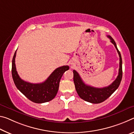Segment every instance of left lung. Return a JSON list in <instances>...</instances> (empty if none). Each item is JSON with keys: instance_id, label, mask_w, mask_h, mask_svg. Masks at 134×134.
I'll list each match as a JSON object with an SVG mask.
<instances>
[{"instance_id": "left-lung-1", "label": "left lung", "mask_w": 134, "mask_h": 134, "mask_svg": "<svg viewBox=\"0 0 134 134\" xmlns=\"http://www.w3.org/2000/svg\"><path fill=\"white\" fill-rule=\"evenodd\" d=\"M107 37L110 38V41L112 43L119 56V69L118 75L116 80L109 85V86L103 88H96L85 84L82 80L80 75L75 70L73 71L74 73V82L75 84L76 91L78 96L86 102L91 103L97 104L100 103L108 98L119 87L121 82L122 78V60L120 53L118 49L116 44L112 37L110 36H107Z\"/></svg>"}]
</instances>
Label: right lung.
Masks as SVG:
<instances>
[{
	"label": "right lung",
	"instance_id": "right-lung-1",
	"mask_svg": "<svg viewBox=\"0 0 134 134\" xmlns=\"http://www.w3.org/2000/svg\"><path fill=\"white\" fill-rule=\"evenodd\" d=\"M16 54V50L12 59V75L17 88L30 100L36 103H43L53 99L58 91L59 82L63 73L69 68L68 66L56 68L44 82L32 84L23 80L18 74L15 66Z\"/></svg>",
	"mask_w": 134,
	"mask_h": 134
}]
</instances>
